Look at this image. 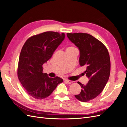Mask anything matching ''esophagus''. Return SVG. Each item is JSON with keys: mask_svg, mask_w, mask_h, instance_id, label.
Segmentation results:
<instances>
[{"mask_svg": "<svg viewBox=\"0 0 127 127\" xmlns=\"http://www.w3.org/2000/svg\"><path fill=\"white\" fill-rule=\"evenodd\" d=\"M65 82H66L67 84H71L73 82H74V81H72V80H68V79H66L64 80Z\"/></svg>", "mask_w": 127, "mask_h": 127, "instance_id": "obj_1", "label": "esophagus"}]
</instances>
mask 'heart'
Instances as JSON below:
<instances>
[{
    "instance_id": "obj_1",
    "label": "heart",
    "mask_w": 127,
    "mask_h": 127,
    "mask_svg": "<svg viewBox=\"0 0 127 127\" xmlns=\"http://www.w3.org/2000/svg\"><path fill=\"white\" fill-rule=\"evenodd\" d=\"M72 48V47H68L67 49H68V48Z\"/></svg>"
}]
</instances>
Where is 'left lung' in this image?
I'll return each instance as SVG.
<instances>
[{
  "instance_id": "8db88e82",
  "label": "left lung",
  "mask_w": 127,
  "mask_h": 127,
  "mask_svg": "<svg viewBox=\"0 0 127 127\" xmlns=\"http://www.w3.org/2000/svg\"><path fill=\"white\" fill-rule=\"evenodd\" d=\"M67 35L78 48L79 64L86 67L84 73L90 79L86 85L78 82L82 90L75 96L80 101L88 102L101 93L108 81L111 68L109 53L101 41L89 34L68 33Z\"/></svg>"
}]
</instances>
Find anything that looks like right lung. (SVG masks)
Masks as SVG:
<instances>
[{
    "mask_svg": "<svg viewBox=\"0 0 127 127\" xmlns=\"http://www.w3.org/2000/svg\"><path fill=\"white\" fill-rule=\"evenodd\" d=\"M64 33L45 32L33 35L23 46L19 58L17 75L22 86L30 96L38 99L50 95L63 79L50 78L43 72V64L64 40Z\"/></svg>",
    "mask_w": 127,
    "mask_h": 127,
    "instance_id": "obj_1",
    "label": "right lung"
}]
</instances>
